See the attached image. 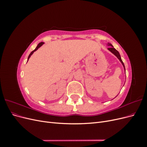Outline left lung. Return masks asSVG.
<instances>
[{
	"instance_id": "obj_1",
	"label": "left lung",
	"mask_w": 147,
	"mask_h": 147,
	"mask_svg": "<svg viewBox=\"0 0 147 147\" xmlns=\"http://www.w3.org/2000/svg\"><path fill=\"white\" fill-rule=\"evenodd\" d=\"M107 45H108V46H110V47H109V48H108V50H109L111 53H112L115 56H116L117 57V58L119 60V61L121 62L122 65H123V67H124V70H125V67H124V64L123 62V61H122V59H121V56H120V55H119V52L116 50V49H115V48L113 47V45H112L111 43H107Z\"/></svg>"
}]
</instances>
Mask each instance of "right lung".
I'll return each mask as SVG.
<instances>
[{
	"label": "right lung",
	"mask_w": 147,
	"mask_h": 147,
	"mask_svg": "<svg viewBox=\"0 0 147 147\" xmlns=\"http://www.w3.org/2000/svg\"><path fill=\"white\" fill-rule=\"evenodd\" d=\"M43 44H44V43L43 42H40V43H39L38 44V45L37 46V47L36 48H35V50H33L32 52H31L30 53V55H29V56H28V61L29 60V59L30 58V56L31 55H32V54H33V53H34V52H35V51H37V50H38V49L40 48V47H42L43 45Z\"/></svg>",
	"instance_id": "obj_1"
}]
</instances>
